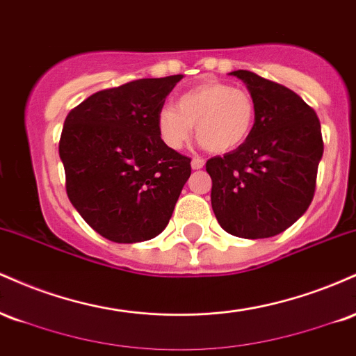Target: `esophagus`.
Here are the masks:
<instances>
[{"instance_id":"1","label":"esophagus","mask_w":356,"mask_h":356,"mask_svg":"<svg viewBox=\"0 0 356 356\" xmlns=\"http://www.w3.org/2000/svg\"><path fill=\"white\" fill-rule=\"evenodd\" d=\"M191 165H192V169H194V170L202 169V167H204V159H201V157H194V159H192Z\"/></svg>"}]
</instances>
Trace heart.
Segmentation results:
<instances>
[{
	"instance_id": "b5f03b06",
	"label": "heart",
	"mask_w": 356,
	"mask_h": 356,
	"mask_svg": "<svg viewBox=\"0 0 356 356\" xmlns=\"http://www.w3.org/2000/svg\"><path fill=\"white\" fill-rule=\"evenodd\" d=\"M256 124V102L248 90L216 80L201 81L179 95L174 107L157 113V132L172 150L189 144L192 127L201 144L214 154L239 149Z\"/></svg>"
}]
</instances>
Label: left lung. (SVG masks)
Here are the masks:
<instances>
[{
  "mask_svg": "<svg viewBox=\"0 0 356 356\" xmlns=\"http://www.w3.org/2000/svg\"><path fill=\"white\" fill-rule=\"evenodd\" d=\"M256 102V124L239 149L207 161L211 202L224 231L244 239L273 238L305 214L323 155L316 112L293 90L236 70Z\"/></svg>",
  "mask_w": 356,
  "mask_h": 356,
  "instance_id": "8db88e82",
  "label": "left lung"
}]
</instances>
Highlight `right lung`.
Here are the masks:
<instances>
[{"label": "right lung", "instance_id": "add662e5", "mask_svg": "<svg viewBox=\"0 0 356 356\" xmlns=\"http://www.w3.org/2000/svg\"><path fill=\"white\" fill-rule=\"evenodd\" d=\"M182 75L140 79L100 90L70 110L60 159L70 202L113 243H140L169 224L191 159L169 149L157 113Z\"/></svg>", "mask_w": 356, "mask_h": 356}]
</instances>
